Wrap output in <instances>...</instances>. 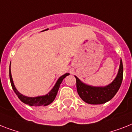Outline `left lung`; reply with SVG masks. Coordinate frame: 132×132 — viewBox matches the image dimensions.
<instances>
[{
	"instance_id": "left-lung-1",
	"label": "left lung",
	"mask_w": 132,
	"mask_h": 132,
	"mask_svg": "<svg viewBox=\"0 0 132 132\" xmlns=\"http://www.w3.org/2000/svg\"><path fill=\"white\" fill-rule=\"evenodd\" d=\"M123 67L121 59L118 73L112 83L104 87H96L84 84L76 76L77 91L85 103L91 104H100L111 100L116 94L122 83Z\"/></svg>"
}]
</instances>
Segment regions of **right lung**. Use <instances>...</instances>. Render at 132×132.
Wrapping results in <instances>:
<instances>
[{
    "label": "right lung",
    "instance_id": "add662e5",
    "mask_svg": "<svg viewBox=\"0 0 132 132\" xmlns=\"http://www.w3.org/2000/svg\"><path fill=\"white\" fill-rule=\"evenodd\" d=\"M11 67V65H10ZM69 75V73H65L61 76L58 79L56 83L55 84L54 86L53 87V89L46 95L44 96H37V97H28L26 96H23V94L19 93L17 90L15 88V85H14L13 81V78H12L11 72V69L9 67V78L10 81H11V84L12 88L13 89L15 93L17 94L21 101H22L23 103L26 104H28L29 106H46L48 105L51 103L53 102L55 97H56L57 92H58L59 88L60 87V84H61L63 79Z\"/></svg>",
    "mask_w": 132,
    "mask_h": 132
}]
</instances>
